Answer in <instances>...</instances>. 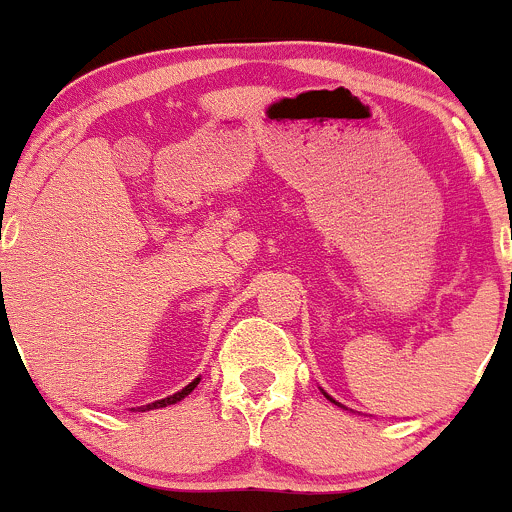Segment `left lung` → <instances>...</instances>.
Returning a JSON list of instances; mask_svg holds the SVG:
<instances>
[{
    "mask_svg": "<svg viewBox=\"0 0 512 512\" xmlns=\"http://www.w3.org/2000/svg\"><path fill=\"white\" fill-rule=\"evenodd\" d=\"M321 393H323V396H326V398H328V401H331V403H336V406L346 408V406H343V403H338V401H336V398H331V396H328V393H326V391H323V388H321ZM346 411H348V408H346Z\"/></svg>",
    "mask_w": 512,
    "mask_h": 512,
    "instance_id": "obj_1",
    "label": "left lung"
}]
</instances>
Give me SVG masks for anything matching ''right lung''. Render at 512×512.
Instances as JSON below:
<instances>
[{
	"instance_id": "add662e5",
	"label": "right lung",
	"mask_w": 512,
	"mask_h": 512,
	"mask_svg": "<svg viewBox=\"0 0 512 512\" xmlns=\"http://www.w3.org/2000/svg\"><path fill=\"white\" fill-rule=\"evenodd\" d=\"M199 381H201V378H194V381H191L189 386H184V388H181V391H176L174 396H166V398H161V401H154V403H149V406H139V411H154V408H166V406H174V403L184 401V398L189 396V393L194 391L196 386H199ZM131 411H136V408H131Z\"/></svg>"
}]
</instances>
